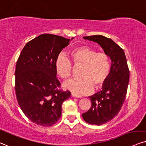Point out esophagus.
Returning <instances> with one entry per match:
<instances>
[{
  "label": "esophagus",
  "instance_id": "1",
  "mask_svg": "<svg viewBox=\"0 0 146 146\" xmlns=\"http://www.w3.org/2000/svg\"><path fill=\"white\" fill-rule=\"evenodd\" d=\"M72 96L74 97V98H81V97H80V96H78V95H76L74 94V93H72Z\"/></svg>",
  "mask_w": 146,
  "mask_h": 146
}]
</instances>
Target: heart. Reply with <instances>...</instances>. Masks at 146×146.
<instances>
[{"instance_id": "1", "label": "heart", "mask_w": 146, "mask_h": 146, "mask_svg": "<svg viewBox=\"0 0 146 146\" xmlns=\"http://www.w3.org/2000/svg\"><path fill=\"white\" fill-rule=\"evenodd\" d=\"M70 57L74 66H81V78L71 80L64 87L74 94L86 95L95 89L102 87L108 78L111 70L110 57L104 52H99L87 46H81L72 50ZM57 75L63 80H68L72 76V66L67 57L59 55L55 63Z\"/></svg>"}]
</instances>
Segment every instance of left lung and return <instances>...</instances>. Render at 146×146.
Here are the masks:
<instances>
[{"label":"left lung","instance_id":"left-lung-1","mask_svg":"<svg viewBox=\"0 0 146 146\" xmlns=\"http://www.w3.org/2000/svg\"><path fill=\"white\" fill-rule=\"evenodd\" d=\"M84 39L97 42L111 60V70L102 91L89 97L91 107L82 114V118L91 125H101L112 119L123 106L129 81V70L123 48L111 39L102 35L84 36Z\"/></svg>","mask_w":146,"mask_h":146}]
</instances>
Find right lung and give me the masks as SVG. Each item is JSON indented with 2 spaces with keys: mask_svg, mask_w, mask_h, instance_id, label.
<instances>
[{
  "mask_svg": "<svg viewBox=\"0 0 146 146\" xmlns=\"http://www.w3.org/2000/svg\"><path fill=\"white\" fill-rule=\"evenodd\" d=\"M70 39L42 34L25 45L16 64L15 93L21 110L36 125L49 127L62 116L69 91H59L55 63Z\"/></svg>",
  "mask_w": 146,
  "mask_h": 146,
  "instance_id": "obj_1",
  "label": "right lung"
}]
</instances>
